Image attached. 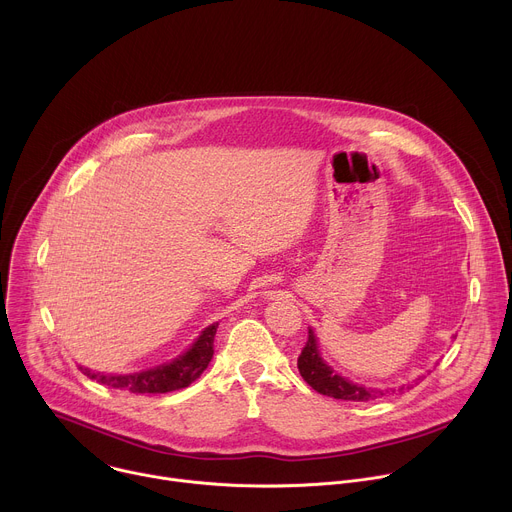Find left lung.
Here are the masks:
<instances>
[{
    "mask_svg": "<svg viewBox=\"0 0 512 512\" xmlns=\"http://www.w3.org/2000/svg\"><path fill=\"white\" fill-rule=\"evenodd\" d=\"M298 369L300 375L304 377V381L318 393L326 395V397H334V399H342V401H373L379 397H385L387 391L383 389H371L364 385H356L344 377H340L338 373H334L332 367H328L326 360L320 356L318 350V340L314 330H308V342L298 358ZM405 387H401L399 391H403ZM409 389V385H407ZM395 393V389H391Z\"/></svg>",
    "mask_w": 512,
    "mask_h": 512,
    "instance_id": "1",
    "label": "left lung"
}]
</instances>
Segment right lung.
<instances>
[{
  "label": "right lung",
  "mask_w": 512,
  "mask_h": 512,
  "mask_svg": "<svg viewBox=\"0 0 512 512\" xmlns=\"http://www.w3.org/2000/svg\"><path fill=\"white\" fill-rule=\"evenodd\" d=\"M218 322L210 324L208 328L202 330V334L196 338V342L178 358L172 362L160 364V367L141 371V373H131V375H103L95 373L89 369L81 371L89 377L95 379L101 385L119 389V391H129V393H170L188 387L194 383L208 367V362L214 354V334H216Z\"/></svg>",
  "instance_id": "1"
}]
</instances>
